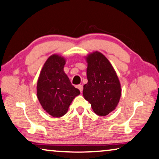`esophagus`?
I'll return each mask as SVG.
<instances>
[{"label":"esophagus","mask_w":159,"mask_h":159,"mask_svg":"<svg viewBox=\"0 0 159 159\" xmlns=\"http://www.w3.org/2000/svg\"><path fill=\"white\" fill-rule=\"evenodd\" d=\"M77 88L78 89H79L80 92H82V91H83V86H82V85H78Z\"/></svg>","instance_id":"1"}]
</instances>
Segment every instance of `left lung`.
<instances>
[{
	"label": "left lung",
	"instance_id": "8db88e82",
	"mask_svg": "<svg viewBox=\"0 0 159 159\" xmlns=\"http://www.w3.org/2000/svg\"><path fill=\"white\" fill-rule=\"evenodd\" d=\"M88 82L83 95L97 115L105 116L113 111L119 102L121 87L116 72L102 53L94 52L86 57Z\"/></svg>",
	"mask_w": 159,
	"mask_h": 159
}]
</instances>
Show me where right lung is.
<instances>
[{"instance_id": "add662e5", "label": "right lung", "mask_w": 159, "mask_h": 159, "mask_svg": "<svg viewBox=\"0 0 159 159\" xmlns=\"http://www.w3.org/2000/svg\"><path fill=\"white\" fill-rule=\"evenodd\" d=\"M66 60L59 54L51 55L44 63L37 82V97L44 111L54 118L67 113L72 101L80 94L65 74Z\"/></svg>"}]
</instances>
